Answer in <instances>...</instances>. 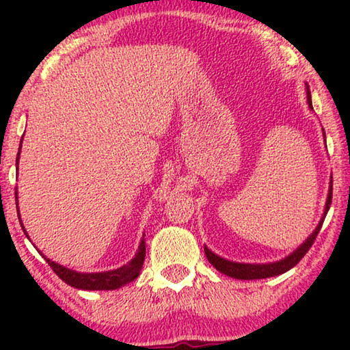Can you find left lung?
Segmentation results:
<instances>
[{
	"label": "left lung",
	"instance_id": "obj_1",
	"mask_svg": "<svg viewBox=\"0 0 350 350\" xmlns=\"http://www.w3.org/2000/svg\"><path fill=\"white\" fill-rule=\"evenodd\" d=\"M306 94H308V105H309V108L312 109V100H310L309 85H308V89H306ZM323 135H325V132H323ZM332 198H333V186H329L327 204H325L323 217H322V219H320V223L317 224V228H315V231L310 234L308 239H306V242L301 243V245L296 248L293 253H290V255L286 256V258H284V260L275 261V262H266V265H250V262H236V261L224 260V258L215 255V253L212 250H208L207 247H204L205 256H207V260L210 261V265H212L215 269L219 271V272H223L224 275L232 277V279L255 280V279H266V277H274V275L284 274V272L290 271L291 267L298 265V262L303 260V256L306 255V253L309 252V248L312 247L315 237H317L320 228H322L323 219H325V217H327V213H328V210H329V205H332Z\"/></svg>",
	"mask_w": 350,
	"mask_h": 350
}]
</instances>
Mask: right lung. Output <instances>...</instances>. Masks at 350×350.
<instances>
[{"label":"right lung","mask_w":350,"mask_h":350,"mask_svg":"<svg viewBox=\"0 0 350 350\" xmlns=\"http://www.w3.org/2000/svg\"><path fill=\"white\" fill-rule=\"evenodd\" d=\"M22 146V142H21ZM18 154H21V150L17 152V164H18ZM16 200H17V191H16ZM18 213V208H17ZM22 224V223H21ZM23 232L27 234L25 228L22 226ZM28 237V234H27ZM145 255H146V247H145V241L140 242V247H138V252L133 260L129 262V265H124L119 269H113V271H107V272H76L73 269H68V267L60 266L59 262L47 260L49 266L52 267V271L55 272L57 275L60 277L65 284H68L75 288L79 290H116L119 286H124L129 282L135 280L138 275H140L143 261H145Z\"/></svg>","instance_id":"add662e5"}]
</instances>
